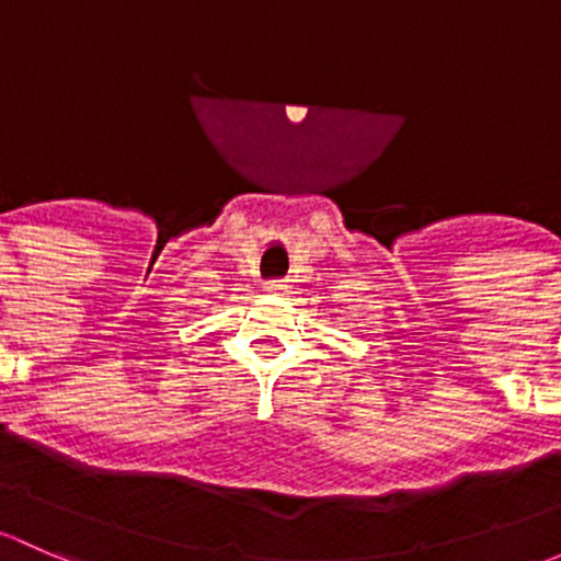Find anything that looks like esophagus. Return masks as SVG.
<instances>
[{
  "mask_svg": "<svg viewBox=\"0 0 561 561\" xmlns=\"http://www.w3.org/2000/svg\"><path fill=\"white\" fill-rule=\"evenodd\" d=\"M264 291H270V294H283V291H286V283H283V280H270L267 286H264Z\"/></svg>",
  "mask_w": 561,
  "mask_h": 561,
  "instance_id": "obj_1",
  "label": "esophagus"
}]
</instances>
